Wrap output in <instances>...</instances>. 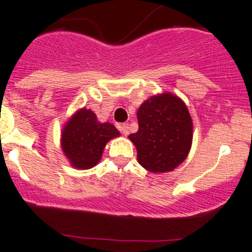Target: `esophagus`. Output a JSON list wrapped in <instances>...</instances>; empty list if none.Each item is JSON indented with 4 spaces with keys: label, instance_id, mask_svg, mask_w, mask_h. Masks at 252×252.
I'll return each mask as SVG.
<instances>
[{
    "label": "esophagus",
    "instance_id": "1",
    "mask_svg": "<svg viewBox=\"0 0 252 252\" xmlns=\"http://www.w3.org/2000/svg\"><path fill=\"white\" fill-rule=\"evenodd\" d=\"M119 130H121V133L123 134V135H128L129 134V126L126 123H123L119 126Z\"/></svg>",
    "mask_w": 252,
    "mask_h": 252
}]
</instances>
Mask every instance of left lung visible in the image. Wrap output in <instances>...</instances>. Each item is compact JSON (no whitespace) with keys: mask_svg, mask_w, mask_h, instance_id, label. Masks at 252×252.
Instances as JSON below:
<instances>
[{"mask_svg":"<svg viewBox=\"0 0 252 252\" xmlns=\"http://www.w3.org/2000/svg\"><path fill=\"white\" fill-rule=\"evenodd\" d=\"M139 130L130 134L138 161L154 173H166L179 166L190 151L192 122L187 106L172 94L152 96L138 111Z\"/></svg>","mask_w":252,"mask_h":252,"instance_id":"8db88e82","label":"left lung"}]
</instances>
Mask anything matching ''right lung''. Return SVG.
Masks as SVG:
<instances>
[{
  "mask_svg": "<svg viewBox=\"0 0 252 252\" xmlns=\"http://www.w3.org/2000/svg\"><path fill=\"white\" fill-rule=\"evenodd\" d=\"M119 136V131L111 123L97 122L93 111H78L62 134V149L73 167L89 169L98 163L107 141Z\"/></svg>",
  "mask_w": 252,
  "mask_h": 252,
  "instance_id": "obj_1",
  "label": "right lung"
}]
</instances>
